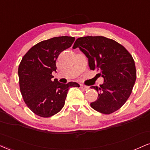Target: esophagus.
I'll return each instance as SVG.
<instances>
[{"label": "esophagus", "instance_id": "1", "mask_svg": "<svg viewBox=\"0 0 150 150\" xmlns=\"http://www.w3.org/2000/svg\"><path fill=\"white\" fill-rule=\"evenodd\" d=\"M80 87H81V89H82L83 90H85V91H86V90L89 89V86H85V85H83V84H81Z\"/></svg>", "mask_w": 150, "mask_h": 150}]
</instances>
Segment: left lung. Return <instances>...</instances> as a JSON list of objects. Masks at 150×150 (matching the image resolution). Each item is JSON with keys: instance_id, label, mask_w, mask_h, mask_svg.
Segmentation results:
<instances>
[{"instance_id": "1", "label": "left lung", "mask_w": 150, "mask_h": 150, "mask_svg": "<svg viewBox=\"0 0 150 150\" xmlns=\"http://www.w3.org/2000/svg\"><path fill=\"white\" fill-rule=\"evenodd\" d=\"M78 47L88 58L90 69L100 71L104 82L92 86L98 93L91 107L109 115L119 110L131 95L136 80L132 56L114 40L103 36H86L76 40L73 49Z\"/></svg>"}]
</instances>
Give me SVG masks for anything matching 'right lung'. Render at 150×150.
Here are the masks:
<instances>
[{"mask_svg":"<svg viewBox=\"0 0 150 150\" xmlns=\"http://www.w3.org/2000/svg\"><path fill=\"white\" fill-rule=\"evenodd\" d=\"M75 38L59 36L42 41L23 56L18 68L20 91L25 103L35 115L50 117L64 106L68 89L79 87L75 82L63 84L52 80L61 52L71 47Z\"/></svg>","mask_w":150,"mask_h":150,"instance_id":"add662e5","label":"right lung"}]
</instances>
